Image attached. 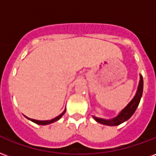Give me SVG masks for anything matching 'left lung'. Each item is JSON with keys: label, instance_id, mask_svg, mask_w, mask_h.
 Returning a JSON list of instances; mask_svg holds the SVG:
<instances>
[{"label": "left lung", "instance_id": "1", "mask_svg": "<svg viewBox=\"0 0 156 156\" xmlns=\"http://www.w3.org/2000/svg\"><path fill=\"white\" fill-rule=\"evenodd\" d=\"M143 93V78L141 75L140 74V81L139 84H138V87H137V91L136 95L134 96V98H132L129 103L123 109L119 112V114L116 116L112 118V119H103V118H99L97 116H93L96 122H99L101 124L106 126H118L120 124H122L123 122H126L127 120H129L131 117V116L133 115L134 112L136 110L137 107L140 103V98L142 97Z\"/></svg>", "mask_w": 156, "mask_h": 156}]
</instances>
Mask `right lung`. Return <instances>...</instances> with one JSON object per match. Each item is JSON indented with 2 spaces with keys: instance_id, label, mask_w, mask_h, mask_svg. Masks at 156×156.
I'll return each instance as SVG.
<instances>
[{
  "instance_id": "add662e5",
  "label": "right lung",
  "mask_w": 156,
  "mask_h": 156,
  "mask_svg": "<svg viewBox=\"0 0 156 156\" xmlns=\"http://www.w3.org/2000/svg\"><path fill=\"white\" fill-rule=\"evenodd\" d=\"M65 112H66V108L64 109V111H63V112L60 114V115H58V116H56L55 118H54V119H51V120H47V121H38V120H34V119H31V118H29V117H27V116H25L27 119L30 120L31 122H34V123H36V124H38V125H48V124H51V123H53V122H57V121H58V120L60 119L61 117L63 116V115L64 113H65Z\"/></svg>"
}]
</instances>
